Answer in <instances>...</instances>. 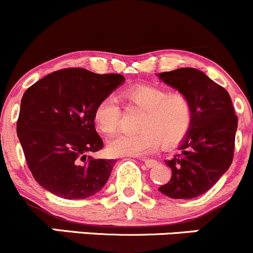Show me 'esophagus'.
<instances>
[{
  "label": "esophagus",
  "mask_w": 253,
  "mask_h": 253,
  "mask_svg": "<svg viewBox=\"0 0 253 253\" xmlns=\"http://www.w3.org/2000/svg\"><path fill=\"white\" fill-rule=\"evenodd\" d=\"M143 162H144L145 167L147 168H153L158 164L157 160H153V159H143Z\"/></svg>",
  "instance_id": "esophagus-1"
}]
</instances>
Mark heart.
<instances>
[{"mask_svg": "<svg viewBox=\"0 0 253 253\" xmlns=\"http://www.w3.org/2000/svg\"><path fill=\"white\" fill-rule=\"evenodd\" d=\"M126 101L142 109L138 133H119L109 141L108 150L114 157H141L157 149L162 143L174 145L192 126L193 105L183 93H169L164 88L138 84L122 93ZM121 109L115 96H106L96 105L94 121L104 133H114L120 126Z\"/></svg>", "mask_w": 253, "mask_h": 253, "instance_id": "1", "label": "heart"}]
</instances>
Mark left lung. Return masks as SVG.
Instances as JSON below:
<instances>
[{
    "label": "left lung",
    "mask_w": 253,
    "mask_h": 253,
    "mask_svg": "<svg viewBox=\"0 0 253 253\" xmlns=\"http://www.w3.org/2000/svg\"><path fill=\"white\" fill-rule=\"evenodd\" d=\"M158 77L186 94L193 105L192 126L178 145L180 154L165 160L171 178L159 191L175 200H191L211 190L233 163L237 116L228 91L202 71L183 67Z\"/></svg>",
    "instance_id": "left-lung-1"
}]
</instances>
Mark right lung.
<instances>
[{"mask_svg":"<svg viewBox=\"0 0 253 253\" xmlns=\"http://www.w3.org/2000/svg\"><path fill=\"white\" fill-rule=\"evenodd\" d=\"M124 82L116 73L66 68L25 90L17 134L28 168L42 188L66 200H84L105 186L116 160L90 155L104 145L94 111Z\"/></svg>","mask_w":253,"mask_h":253,"instance_id":"right-lung-1","label":"right lung"}]
</instances>
